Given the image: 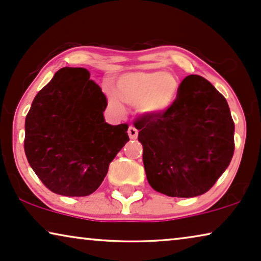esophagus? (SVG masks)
<instances>
[{
    "label": "esophagus",
    "mask_w": 261,
    "mask_h": 261,
    "mask_svg": "<svg viewBox=\"0 0 261 261\" xmlns=\"http://www.w3.org/2000/svg\"><path fill=\"white\" fill-rule=\"evenodd\" d=\"M128 135H129V138L132 140H134V139L138 138V129L133 126H130L128 128Z\"/></svg>",
    "instance_id": "esophagus-1"
}]
</instances>
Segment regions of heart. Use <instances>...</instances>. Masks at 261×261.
<instances>
[{
	"instance_id": "heart-1",
	"label": "heart",
	"mask_w": 261,
	"mask_h": 261,
	"mask_svg": "<svg viewBox=\"0 0 261 261\" xmlns=\"http://www.w3.org/2000/svg\"><path fill=\"white\" fill-rule=\"evenodd\" d=\"M179 82L172 73L164 71H138L121 76L116 83L117 96L130 106H139L146 114H159L169 109L176 99ZM116 109L119 101L112 97Z\"/></svg>"
}]
</instances>
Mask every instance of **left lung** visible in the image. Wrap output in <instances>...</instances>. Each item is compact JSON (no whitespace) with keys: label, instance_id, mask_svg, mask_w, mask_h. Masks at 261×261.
<instances>
[{"label":"left lung","instance_id":"obj_1","mask_svg":"<svg viewBox=\"0 0 261 261\" xmlns=\"http://www.w3.org/2000/svg\"><path fill=\"white\" fill-rule=\"evenodd\" d=\"M134 126L149 185L171 197L205 194L233 158L229 107L223 95L197 74L184 78L169 109L144 115Z\"/></svg>","mask_w":261,"mask_h":261}]
</instances>
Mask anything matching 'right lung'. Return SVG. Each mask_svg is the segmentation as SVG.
Wrapping results in <instances>:
<instances>
[{
    "instance_id": "obj_1",
    "label": "right lung",
    "mask_w": 261,
    "mask_h": 261,
    "mask_svg": "<svg viewBox=\"0 0 261 261\" xmlns=\"http://www.w3.org/2000/svg\"><path fill=\"white\" fill-rule=\"evenodd\" d=\"M107 98L83 67H63L38 92L24 122V153L52 192L89 196L98 189L120 149L127 123L112 126Z\"/></svg>"
}]
</instances>
